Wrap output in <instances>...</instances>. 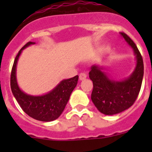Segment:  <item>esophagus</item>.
I'll list each match as a JSON object with an SVG mask.
<instances>
[{"instance_id":"esophagus-1","label":"esophagus","mask_w":152,"mask_h":152,"mask_svg":"<svg viewBox=\"0 0 152 152\" xmlns=\"http://www.w3.org/2000/svg\"><path fill=\"white\" fill-rule=\"evenodd\" d=\"M86 77H87V74H86L85 72H81V73L79 75V79H80V80H84Z\"/></svg>"}]
</instances>
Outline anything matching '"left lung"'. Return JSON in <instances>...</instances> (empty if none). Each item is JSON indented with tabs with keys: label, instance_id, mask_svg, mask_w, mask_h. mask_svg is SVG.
Listing matches in <instances>:
<instances>
[{
	"label": "left lung",
	"instance_id": "1",
	"mask_svg": "<svg viewBox=\"0 0 152 152\" xmlns=\"http://www.w3.org/2000/svg\"><path fill=\"white\" fill-rule=\"evenodd\" d=\"M120 35L135 56L136 65L132 75L124 80H113L98 64L91 66L89 72L94 85L91 100L98 110L105 115L119 113L132 106L140 91L144 75L143 60L136 45L126 33Z\"/></svg>",
	"mask_w": 152,
	"mask_h": 152
}]
</instances>
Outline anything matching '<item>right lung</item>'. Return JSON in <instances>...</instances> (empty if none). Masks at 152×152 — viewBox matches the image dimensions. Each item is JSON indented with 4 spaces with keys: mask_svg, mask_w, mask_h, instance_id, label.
<instances>
[{
    "mask_svg": "<svg viewBox=\"0 0 152 152\" xmlns=\"http://www.w3.org/2000/svg\"><path fill=\"white\" fill-rule=\"evenodd\" d=\"M33 44V42H27L16 56L10 75V88L17 101L28 116L39 121L51 122L58 119L64 111L71 94L77 85L78 75L62 80L50 92L41 96H33L24 93L17 84V64L22 51Z\"/></svg>",
    "mask_w": 152,
    "mask_h": 152,
    "instance_id": "add662e5",
    "label": "right lung"
}]
</instances>
